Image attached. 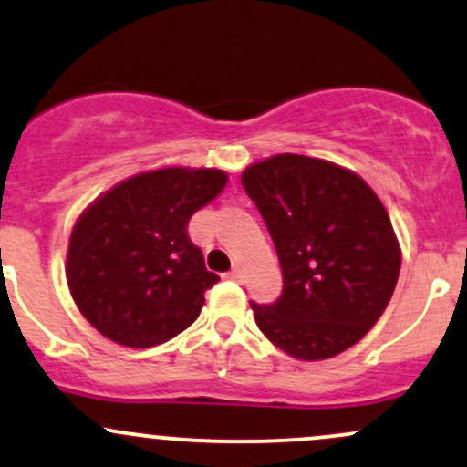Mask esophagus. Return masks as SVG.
Wrapping results in <instances>:
<instances>
[{
  "label": "esophagus",
  "mask_w": 467,
  "mask_h": 467,
  "mask_svg": "<svg viewBox=\"0 0 467 467\" xmlns=\"http://www.w3.org/2000/svg\"><path fill=\"white\" fill-rule=\"evenodd\" d=\"M228 279H233V281H244V268H239V265H234V268L228 273Z\"/></svg>",
  "instance_id": "1"
}]
</instances>
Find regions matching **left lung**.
<instances>
[{
  "instance_id": "obj_1",
  "label": "left lung",
  "mask_w": 467,
  "mask_h": 467,
  "mask_svg": "<svg viewBox=\"0 0 467 467\" xmlns=\"http://www.w3.org/2000/svg\"><path fill=\"white\" fill-rule=\"evenodd\" d=\"M284 275L275 304H250L285 355L319 361L377 324L399 279L401 250L375 191L352 171L306 155H275L244 171Z\"/></svg>"
}]
</instances>
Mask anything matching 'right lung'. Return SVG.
Here are the masks:
<instances>
[{
	"instance_id": "1",
	"label": "right lung",
	"mask_w": 467,
	"mask_h": 467,
	"mask_svg": "<svg viewBox=\"0 0 467 467\" xmlns=\"http://www.w3.org/2000/svg\"><path fill=\"white\" fill-rule=\"evenodd\" d=\"M217 168H159L117 183L77 219L66 279L92 327L128 348L186 330L219 276L188 237V222L223 191Z\"/></svg>"
}]
</instances>
